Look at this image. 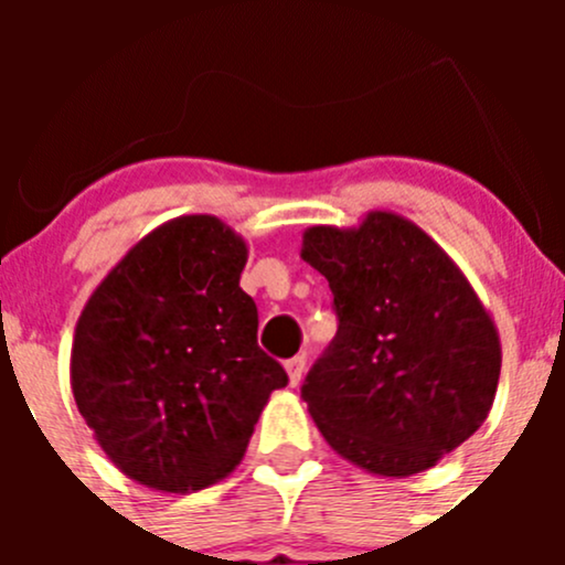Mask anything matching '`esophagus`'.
<instances>
[{
	"label": "esophagus",
	"instance_id": "1",
	"mask_svg": "<svg viewBox=\"0 0 565 565\" xmlns=\"http://www.w3.org/2000/svg\"><path fill=\"white\" fill-rule=\"evenodd\" d=\"M284 369H287L289 385H298V383H300V377H303V372H306V358H303V355L289 358V361L284 363Z\"/></svg>",
	"mask_w": 565,
	"mask_h": 565
}]
</instances>
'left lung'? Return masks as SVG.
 <instances>
[{
  "mask_svg": "<svg viewBox=\"0 0 565 565\" xmlns=\"http://www.w3.org/2000/svg\"><path fill=\"white\" fill-rule=\"evenodd\" d=\"M300 256L328 278L339 317L300 391L317 429L374 476L435 467L498 393L503 355L487 306L457 262L391 210L350 230L309 226Z\"/></svg>",
  "mask_w": 565,
  "mask_h": 565,
  "instance_id": "obj_1",
  "label": "left lung"
}]
</instances>
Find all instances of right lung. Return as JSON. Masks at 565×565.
<instances>
[{
    "instance_id": "add662e5",
    "label": "right lung",
    "mask_w": 565,
    "mask_h": 565,
    "mask_svg": "<svg viewBox=\"0 0 565 565\" xmlns=\"http://www.w3.org/2000/svg\"><path fill=\"white\" fill-rule=\"evenodd\" d=\"M246 262V241L224 221L180 215L108 270L76 322L78 413L117 470L158 492L230 476L270 393L287 385L256 344Z\"/></svg>"
}]
</instances>
